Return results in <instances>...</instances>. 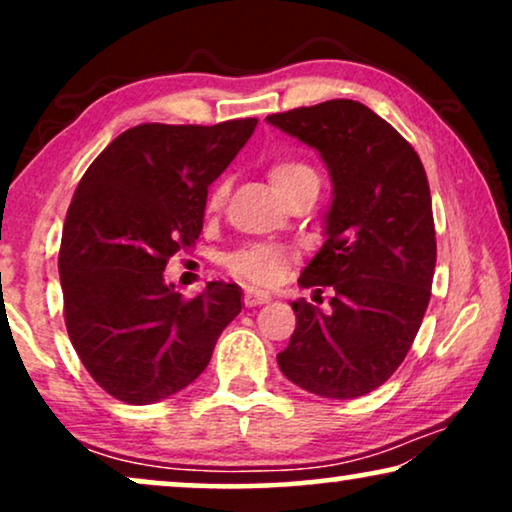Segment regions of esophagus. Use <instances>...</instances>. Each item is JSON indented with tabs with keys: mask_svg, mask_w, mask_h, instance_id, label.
Returning a JSON list of instances; mask_svg holds the SVG:
<instances>
[{
	"mask_svg": "<svg viewBox=\"0 0 512 512\" xmlns=\"http://www.w3.org/2000/svg\"><path fill=\"white\" fill-rule=\"evenodd\" d=\"M270 300V293L268 291H258V289H247L244 291V305L247 307H256V305H263Z\"/></svg>",
	"mask_w": 512,
	"mask_h": 512,
	"instance_id": "obj_1",
	"label": "esophagus"
}]
</instances>
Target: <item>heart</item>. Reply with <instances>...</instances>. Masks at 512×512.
<instances>
[{
	"label": "heart",
	"mask_w": 512,
	"mask_h": 512,
	"mask_svg": "<svg viewBox=\"0 0 512 512\" xmlns=\"http://www.w3.org/2000/svg\"><path fill=\"white\" fill-rule=\"evenodd\" d=\"M268 179L272 188L279 195L289 193L293 186L303 184V181H319L314 167H310L305 160L298 158H277L268 165ZM223 200V184L214 186L209 193L207 207L216 209ZM286 265H289V254L279 247H270V244H258V247H249L237 251L228 258V268L233 275L240 279H247L251 284L270 286L277 284L284 277Z\"/></svg>",
	"instance_id": "1"
}]
</instances>
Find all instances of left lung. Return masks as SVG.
<instances>
[{
    "label": "left lung",
    "instance_id": "8db88e82",
    "mask_svg": "<svg viewBox=\"0 0 512 512\" xmlns=\"http://www.w3.org/2000/svg\"><path fill=\"white\" fill-rule=\"evenodd\" d=\"M319 151L333 181L326 242L298 284L326 310L291 303L296 331L279 370L324 398L382 387L415 342L436 270L429 179L417 151L354 100H328L265 118Z\"/></svg>",
    "mask_w": 512,
    "mask_h": 512
}]
</instances>
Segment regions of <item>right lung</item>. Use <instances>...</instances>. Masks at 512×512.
Returning a JSON list of instances; mask_svg holds the SVG:
<instances>
[{"instance_id": "1", "label": "right lung", "mask_w": 512, "mask_h": 512, "mask_svg": "<svg viewBox=\"0 0 512 512\" xmlns=\"http://www.w3.org/2000/svg\"><path fill=\"white\" fill-rule=\"evenodd\" d=\"M256 123L135 125L76 186L58 256L65 324L90 377L118 401L149 405L188 387L242 310L237 284L184 298L163 272L200 237L207 188Z\"/></svg>"}]
</instances>
